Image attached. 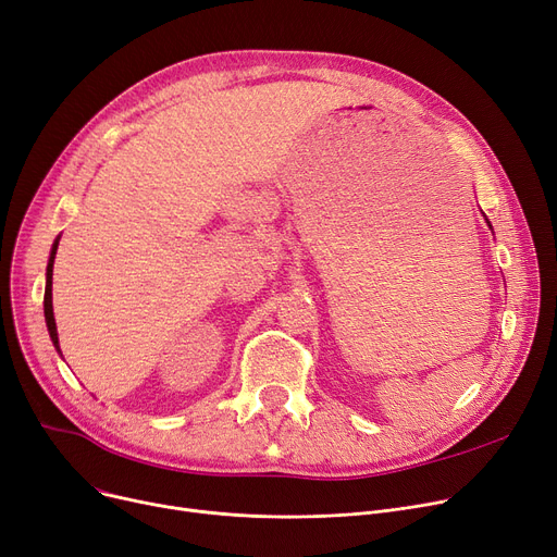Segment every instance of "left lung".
<instances>
[{"mask_svg":"<svg viewBox=\"0 0 557 557\" xmlns=\"http://www.w3.org/2000/svg\"><path fill=\"white\" fill-rule=\"evenodd\" d=\"M487 223H490V221H487Z\"/></svg>","mask_w":557,"mask_h":557,"instance_id":"left-lung-1","label":"left lung"}]
</instances>
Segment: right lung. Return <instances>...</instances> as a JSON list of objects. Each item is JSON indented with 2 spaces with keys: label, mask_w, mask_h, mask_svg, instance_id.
Returning <instances> with one entry per match:
<instances>
[{
  "label": "right lung",
  "mask_w": 557,
  "mask_h": 557,
  "mask_svg": "<svg viewBox=\"0 0 557 557\" xmlns=\"http://www.w3.org/2000/svg\"><path fill=\"white\" fill-rule=\"evenodd\" d=\"M61 239V237H58ZM58 239L51 246V255H49V263H47V286H45V320H47V330L51 336L53 347L61 352V345H58V332H55V320H53V307H51V275H53V259H55V250H58Z\"/></svg>",
  "instance_id": "add662e5"
}]
</instances>
